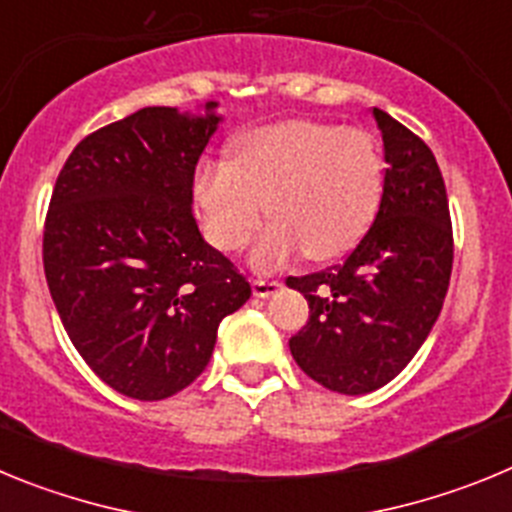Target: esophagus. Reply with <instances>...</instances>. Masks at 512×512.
<instances>
[{"instance_id":"esophagus-1","label":"esophagus","mask_w":512,"mask_h":512,"mask_svg":"<svg viewBox=\"0 0 512 512\" xmlns=\"http://www.w3.org/2000/svg\"><path fill=\"white\" fill-rule=\"evenodd\" d=\"M251 287H253V295H256V297H269V295H274V292H277L279 282H277V279H253Z\"/></svg>"}]
</instances>
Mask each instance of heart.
Here are the masks:
<instances>
[{"label":"heart","mask_w":512,"mask_h":512,"mask_svg":"<svg viewBox=\"0 0 512 512\" xmlns=\"http://www.w3.org/2000/svg\"><path fill=\"white\" fill-rule=\"evenodd\" d=\"M384 164L374 138L333 122L287 120L243 135L230 158H202L192 197L202 230L220 251H238L274 215L253 246L259 269L305 251L338 259L364 238L382 202Z\"/></svg>","instance_id":"b5f03b06"}]
</instances>
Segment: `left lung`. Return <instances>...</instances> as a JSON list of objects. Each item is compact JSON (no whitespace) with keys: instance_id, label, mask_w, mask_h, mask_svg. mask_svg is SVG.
Here are the masks:
<instances>
[{"instance_id":"8db88e82","label":"left lung","mask_w":512,"mask_h":512,"mask_svg":"<svg viewBox=\"0 0 512 512\" xmlns=\"http://www.w3.org/2000/svg\"><path fill=\"white\" fill-rule=\"evenodd\" d=\"M384 140L377 217L348 259L289 277L310 320L289 351L310 379L341 395H366L397 377L431 333L454 264L449 197L431 148L374 107Z\"/></svg>"}]
</instances>
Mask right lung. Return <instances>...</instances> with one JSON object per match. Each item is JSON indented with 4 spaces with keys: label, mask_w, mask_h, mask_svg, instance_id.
Here are the masks:
<instances>
[{
    "label": "right lung",
    "mask_w": 512,
    "mask_h": 512,
    "mask_svg": "<svg viewBox=\"0 0 512 512\" xmlns=\"http://www.w3.org/2000/svg\"><path fill=\"white\" fill-rule=\"evenodd\" d=\"M143 107L71 151L45 217L53 305L92 372L133 400H166L205 372L217 325L251 284L205 243L192 176L223 117Z\"/></svg>",
    "instance_id": "obj_1"
}]
</instances>
